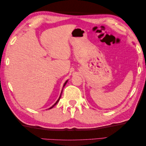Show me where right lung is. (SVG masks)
Masks as SVG:
<instances>
[{
	"label": "right lung",
	"instance_id": "obj_1",
	"mask_svg": "<svg viewBox=\"0 0 146 146\" xmlns=\"http://www.w3.org/2000/svg\"><path fill=\"white\" fill-rule=\"evenodd\" d=\"M68 80H67V81H66V82L64 83V85H63V87H64V86L66 85V83H67V82H68ZM61 94H60V98H59V99H58V100H57V101L55 103V104H54V105H53V106H52V107H51L50 108H48V110H50V109L52 108H53V107H54V106H55V105H56V104L57 103H58V102H59V100H60V98H61Z\"/></svg>",
	"mask_w": 146,
	"mask_h": 146
}]
</instances>
